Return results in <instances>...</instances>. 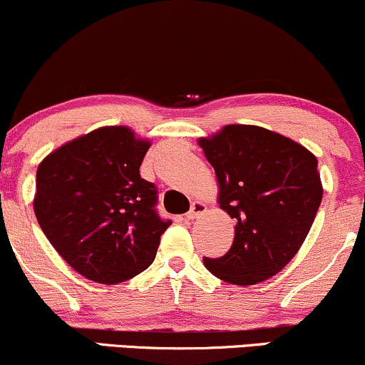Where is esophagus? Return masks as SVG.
<instances>
[{
	"instance_id": "esophagus-1",
	"label": "esophagus",
	"mask_w": 365,
	"mask_h": 365,
	"mask_svg": "<svg viewBox=\"0 0 365 365\" xmlns=\"http://www.w3.org/2000/svg\"><path fill=\"white\" fill-rule=\"evenodd\" d=\"M206 204L204 202H200V200H195L194 204H192V207H190V211L187 212V220H197V217L199 216H202L204 212H206Z\"/></svg>"
}]
</instances>
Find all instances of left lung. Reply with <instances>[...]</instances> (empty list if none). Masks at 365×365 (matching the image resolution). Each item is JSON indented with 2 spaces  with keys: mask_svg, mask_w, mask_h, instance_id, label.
Returning a JSON list of instances; mask_svg holds the SVG:
<instances>
[{
  "mask_svg": "<svg viewBox=\"0 0 365 365\" xmlns=\"http://www.w3.org/2000/svg\"><path fill=\"white\" fill-rule=\"evenodd\" d=\"M217 178V204L235 220V238L209 273L249 287L295 257L322 199L317 158L299 142L257 125H225L197 140Z\"/></svg>",
  "mask_w": 365,
  "mask_h": 365,
  "instance_id": "left-lung-1",
  "label": "left lung"
}]
</instances>
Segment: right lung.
Returning <instances> with one entry per match:
<instances>
[{"instance_id": "obj_1", "label": "right lung", "mask_w": 365, "mask_h": 365, "mask_svg": "<svg viewBox=\"0 0 365 365\" xmlns=\"http://www.w3.org/2000/svg\"><path fill=\"white\" fill-rule=\"evenodd\" d=\"M150 139L125 125L65 142L37 166L34 212L56 252L83 278L116 284L154 261L170 221L139 168Z\"/></svg>"}]
</instances>
